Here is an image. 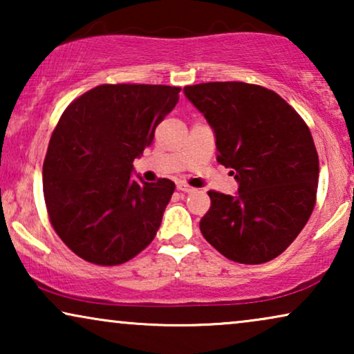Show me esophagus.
Here are the masks:
<instances>
[{"mask_svg":"<svg viewBox=\"0 0 354 354\" xmlns=\"http://www.w3.org/2000/svg\"><path fill=\"white\" fill-rule=\"evenodd\" d=\"M177 190H180V192H183V193H192V192H195V188L190 187V185H188V183H185V182H178V183H177Z\"/></svg>","mask_w":354,"mask_h":354,"instance_id":"34e87169","label":"esophagus"}]
</instances>
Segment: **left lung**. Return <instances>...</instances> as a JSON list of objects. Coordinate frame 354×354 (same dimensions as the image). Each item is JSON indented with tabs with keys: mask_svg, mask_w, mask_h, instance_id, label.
<instances>
[{
	"mask_svg": "<svg viewBox=\"0 0 354 354\" xmlns=\"http://www.w3.org/2000/svg\"><path fill=\"white\" fill-rule=\"evenodd\" d=\"M216 133L222 166L239 195L207 192L200 221L205 239L227 259L263 264L282 254L316 205L319 156L297 111L275 91L245 82H207L183 88Z\"/></svg>",
	"mask_w": 354,
	"mask_h": 354,
	"instance_id": "obj_1",
	"label": "left lung"
}]
</instances>
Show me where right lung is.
<instances>
[{
    "label": "right lung",
    "mask_w": 354,
    "mask_h": 354,
    "mask_svg": "<svg viewBox=\"0 0 354 354\" xmlns=\"http://www.w3.org/2000/svg\"><path fill=\"white\" fill-rule=\"evenodd\" d=\"M180 86L98 85L72 101L53 130L43 195L67 248L98 266L127 263L151 243L176 183L132 177L133 159L176 108Z\"/></svg>",
    "instance_id": "right-lung-1"
}]
</instances>
